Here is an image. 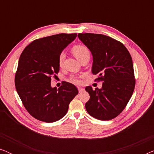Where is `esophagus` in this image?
I'll use <instances>...</instances> for the list:
<instances>
[{"label": "esophagus", "mask_w": 154, "mask_h": 154, "mask_svg": "<svg viewBox=\"0 0 154 154\" xmlns=\"http://www.w3.org/2000/svg\"><path fill=\"white\" fill-rule=\"evenodd\" d=\"M78 90H79V92H82L83 91H84V89L83 88L81 87H78Z\"/></svg>", "instance_id": "34e87169"}]
</instances>
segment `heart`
<instances>
[{"instance_id":"1","label":"heart","mask_w":154,"mask_h":154,"mask_svg":"<svg viewBox=\"0 0 154 154\" xmlns=\"http://www.w3.org/2000/svg\"><path fill=\"white\" fill-rule=\"evenodd\" d=\"M72 52L75 57H76L79 61L81 60L82 58H83L85 56L88 55V54H90V51L89 50H88V48L87 47H85V45H76L73 46ZM64 58H65L64 52H62V53L60 54V56H59V59H58V63H59V66H62L63 63H64ZM68 81L69 82H71V83H75V84H79L81 83L80 79L78 77L75 76V75H71V76L69 79Z\"/></svg>"}]
</instances>
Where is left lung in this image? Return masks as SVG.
<instances>
[{
	"instance_id": "8db88e82",
	"label": "left lung",
	"mask_w": 154,
	"mask_h": 154,
	"mask_svg": "<svg viewBox=\"0 0 154 154\" xmlns=\"http://www.w3.org/2000/svg\"><path fill=\"white\" fill-rule=\"evenodd\" d=\"M78 36L92 54V73L103 81L100 89L85 88L90 94L86 110L101 121L114 119L125 109L134 89L131 55L123 43L107 35L85 33Z\"/></svg>"
}]
</instances>
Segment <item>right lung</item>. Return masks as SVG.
Listing matches in <instances>:
<instances>
[{"label": "right lung", "mask_w": 154, "mask_h": 154, "mask_svg": "<svg viewBox=\"0 0 154 154\" xmlns=\"http://www.w3.org/2000/svg\"><path fill=\"white\" fill-rule=\"evenodd\" d=\"M76 36V33H60L36 39L21 54L14 79L16 90L27 111L37 120L52 123L61 119L79 93L68 82L59 89L51 86L52 76L60 71L59 56Z\"/></svg>", "instance_id": "obj_1"}]
</instances>
